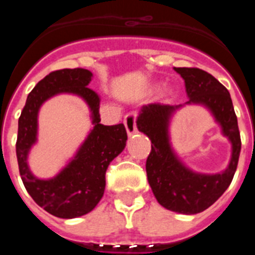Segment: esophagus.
I'll use <instances>...</instances> for the list:
<instances>
[{
	"label": "esophagus",
	"mask_w": 255,
	"mask_h": 255,
	"mask_svg": "<svg viewBox=\"0 0 255 255\" xmlns=\"http://www.w3.org/2000/svg\"><path fill=\"white\" fill-rule=\"evenodd\" d=\"M124 124H125L128 135L129 136L134 135L136 132V114L131 112V114L126 115L125 119H124Z\"/></svg>",
	"instance_id": "esophagus-1"
}]
</instances>
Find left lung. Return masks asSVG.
I'll use <instances>...</instances> for the list:
<instances>
[{"label": "left lung", "mask_w": 255, "mask_h": 255, "mask_svg": "<svg viewBox=\"0 0 255 255\" xmlns=\"http://www.w3.org/2000/svg\"><path fill=\"white\" fill-rule=\"evenodd\" d=\"M175 71L185 82L189 97L185 105L206 106L233 145L229 167L224 172L215 175L194 172L177 158L170 144V119L182 105L150 103L141 108L136 126L152 141L145 170L155 199L166 209L195 215L211 207L230 186L238 167L242 140L233 101L226 88L215 76L197 67H175Z\"/></svg>", "instance_id": "1"}]
</instances>
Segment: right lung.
Masks as SVG:
<instances>
[{"mask_svg":"<svg viewBox=\"0 0 255 255\" xmlns=\"http://www.w3.org/2000/svg\"><path fill=\"white\" fill-rule=\"evenodd\" d=\"M92 76L89 70L80 67L52 71L29 93L19 117L16 157L24 186L38 206L60 218L80 217L94 209L105 193L108 164L123 152L128 140L124 124H101V98L88 88ZM60 93L82 96L91 108L95 126L67 167L55 178L42 180L30 172L26 159L31 145L36 141L40 106Z\"/></svg>","mask_w":255,"mask_h":255,"instance_id":"1","label":"right lung"}]
</instances>
